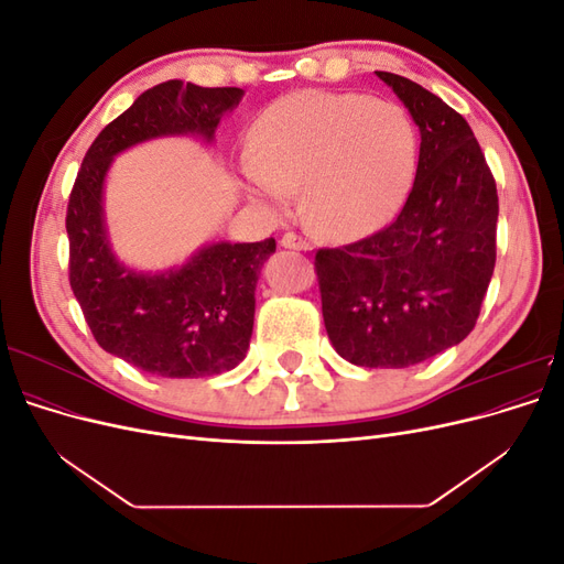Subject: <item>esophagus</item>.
Segmentation results:
<instances>
[{
  "label": "esophagus",
  "mask_w": 564,
  "mask_h": 564,
  "mask_svg": "<svg viewBox=\"0 0 564 564\" xmlns=\"http://www.w3.org/2000/svg\"><path fill=\"white\" fill-rule=\"evenodd\" d=\"M284 249H299V251H305L311 249V242L305 240V237H301L299 232H284L282 235V242H280Z\"/></svg>",
  "instance_id": "esophagus-1"
}]
</instances>
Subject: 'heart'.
Masks as SVG:
<instances>
[{
    "label": "heart",
    "instance_id": "obj_1",
    "mask_svg": "<svg viewBox=\"0 0 564 564\" xmlns=\"http://www.w3.org/2000/svg\"><path fill=\"white\" fill-rule=\"evenodd\" d=\"M242 160L249 193L289 209L305 187V212L332 237L383 226L400 209L416 166V129L392 100L296 91L268 106Z\"/></svg>",
    "mask_w": 564,
    "mask_h": 564
}]
</instances>
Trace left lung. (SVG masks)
<instances>
[{"mask_svg":"<svg viewBox=\"0 0 564 564\" xmlns=\"http://www.w3.org/2000/svg\"><path fill=\"white\" fill-rule=\"evenodd\" d=\"M421 131L414 187L390 226L315 253L322 317L344 360L402 369L464 340L497 263V183L473 129L421 84L377 73Z\"/></svg>","mask_w":564,"mask_h":564,"instance_id":"8db88e82","label":"left lung"}]
</instances>
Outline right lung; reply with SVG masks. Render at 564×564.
<instances>
[{"label": "right lung", "mask_w": 564, "mask_h": 564, "mask_svg": "<svg viewBox=\"0 0 564 564\" xmlns=\"http://www.w3.org/2000/svg\"><path fill=\"white\" fill-rule=\"evenodd\" d=\"M242 96L237 87L162 82L96 135L77 172L65 216L73 294L96 344L141 371L199 379L240 365L253 329L256 282L275 240L214 242L178 268L131 270L108 242V169L122 150L162 135L197 133L214 141L220 117Z\"/></svg>", "instance_id": "1"}]
</instances>
